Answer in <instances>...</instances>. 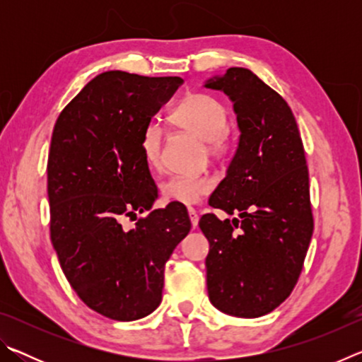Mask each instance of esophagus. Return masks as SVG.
Instances as JSON below:
<instances>
[{"instance_id": "obj_1", "label": "esophagus", "mask_w": 362, "mask_h": 362, "mask_svg": "<svg viewBox=\"0 0 362 362\" xmlns=\"http://www.w3.org/2000/svg\"><path fill=\"white\" fill-rule=\"evenodd\" d=\"M188 216H189V220H192V226H193V228H196V226H198V222H199L198 212H196L193 207H188Z\"/></svg>"}]
</instances>
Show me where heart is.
Wrapping results in <instances>:
<instances>
[{"label":"heart","mask_w":362,"mask_h":362,"mask_svg":"<svg viewBox=\"0 0 362 362\" xmlns=\"http://www.w3.org/2000/svg\"><path fill=\"white\" fill-rule=\"evenodd\" d=\"M170 122L180 131L188 132L201 142L207 144V151L216 161H222L230 153V142L226 139L228 116L223 103L206 94H192L183 99L179 107L170 113ZM163 132L155 122H150L142 132L140 150L145 163L151 169L161 164ZM212 189V182L207 177H170L163 183V196L168 201L180 204H194Z\"/></svg>","instance_id":"1"}]
</instances>
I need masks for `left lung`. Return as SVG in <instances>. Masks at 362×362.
I'll use <instances>...</instances> for the list:
<instances>
[{"mask_svg":"<svg viewBox=\"0 0 362 362\" xmlns=\"http://www.w3.org/2000/svg\"><path fill=\"white\" fill-rule=\"evenodd\" d=\"M233 103L240 139L206 214L207 292L222 313L259 317L289 297L313 235L308 168L292 110L254 71L233 66L204 81Z\"/></svg>","mask_w":362,"mask_h":362,"instance_id":"left-lung-1","label":"left lung"}]
</instances>
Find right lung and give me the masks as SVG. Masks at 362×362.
<instances>
[{"mask_svg":"<svg viewBox=\"0 0 362 362\" xmlns=\"http://www.w3.org/2000/svg\"><path fill=\"white\" fill-rule=\"evenodd\" d=\"M183 84L112 70L64 108L47 159L51 241L78 297L116 321L148 316L163 298L164 265L188 235L187 207L169 203L126 230L122 218L150 211L158 189L140 139Z\"/></svg>","mask_w":362,"mask_h":362,"instance_id":"1","label":"right lung"}]
</instances>
